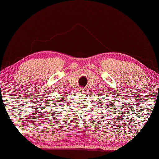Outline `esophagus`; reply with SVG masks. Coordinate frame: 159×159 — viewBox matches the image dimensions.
<instances>
[{"instance_id": "obj_1", "label": "esophagus", "mask_w": 159, "mask_h": 159, "mask_svg": "<svg viewBox=\"0 0 159 159\" xmlns=\"http://www.w3.org/2000/svg\"><path fill=\"white\" fill-rule=\"evenodd\" d=\"M78 91H79L80 92H83V91H85V89H84L83 88H80V89H78Z\"/></svg>"}]
</instances>
